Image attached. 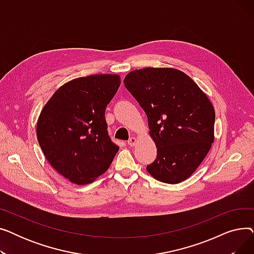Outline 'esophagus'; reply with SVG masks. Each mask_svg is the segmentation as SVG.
I'll use <instances>...</instances> for the list:
<instances>
[{
	"label": "esophagus",
	"mask_w": 254,
	"mask_h": 254,
	"mask_svg": "<svg viewBox=\"0 0 254 254\" xmlns=\"http://www.w3.org/2000/svg\"><path fill=\"white\" fill-rule=\"evenodd\" d=\"M136 143H137V138H135V137L129 138V140L127 141V144H128L129 146H135Z\"/></svg>",
	"instance_id": "1"
}]
</instances>
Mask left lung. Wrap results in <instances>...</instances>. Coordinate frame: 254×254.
<instances>
[{
  "label": "left lung",
  "mask_w": 254,
  "mask_h": 254,
  "mask_svg": "<svg viewBox=\"0 0 254 254\" xmlns=\"http://www.w3.org/2000/svg\"><path fill=\"white\" fill-rule=\"evenodd\" d=\"M148 119L157 154L146 167L156 180L177 184L190 178L214 142L215 111L206 93L174 68H144L125 80Z\"/></svg>",
  "instance_id": "obj_1"
}]
</instances>
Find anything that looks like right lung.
<instances>
[{
    "instance_id": "right-lung-1",
    "label": "right lung",
    "mask_w": 254,
    "mask_h": 254,
    "mask_svg": "<svg viewBox=\"0 0 254 254\" xmlns=\"http://www.w3.org/2000/svg\"><path fill=\"white\" fill-rule=\"evenodd\" d=\"M119 85L116 74L73 79L56 90L40 113L36 131L41 149L52 168L75 184L104 174L119 149L105 119Z\"/></svg>"
}]
</instances>
